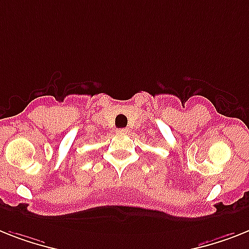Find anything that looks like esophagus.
Instances as JSON below:
<instances>
[{"mask_svg":"<svg viewBox=\"0 0 249 249\" xmlns=\"http://www.w3.org/2000/svg\"><path fill=\"white\" fill-rule=\"evenodd\" d=\"M117 132H118V133H127V132H128V128H118V129H117Z\"/></svg>","mask_w":249,"mask_h":249,"instance_id":"1","label":"esophagus"}]
</instances>
